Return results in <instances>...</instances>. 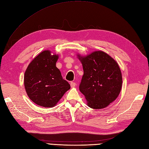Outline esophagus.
<instances>
[{"mask_svg":"<svg viewBox=\"0 0 149 149\" xmlns=\"http://www.w3.org/2000/svg\"><path fill=\"white\" fill-rule=\"evenodd\" d=\"M75 85H76V84L75 83V82H73V81L70 82V86H71V88H74L75 86Z\"/></svg>","mask_w":149,"mask_h":149,"instance_id":"1","label":"esophagus"}]
</instances>
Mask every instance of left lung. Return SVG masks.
<instances>
[{"label":"left lung","mask_w":149,"mask_h":149,"mask_svg":"<svg viewBox=\"0 0 149 149\" xmlns=\"http://www.w3.org/2000/svg\"><path fill=\"white\" fill-rule=\"evenodd\" d=\"M84 74L79 86L87 106L94 109L107 107L118 96L122 75L118 63L102 51H95L85 56L77 54Z\"/></svg>","instance_id":"1"}]
</instances>
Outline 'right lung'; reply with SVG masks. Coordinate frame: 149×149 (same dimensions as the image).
Instances as JSON below:
<instances>
[{
    "instance_id": "right-lung-1",
    "label": "right lung",
    "mask_w": 149,
    "mask_h": 149,
    "mask_svg": "<svg viewBox=\"0 0 149 149\" xmlns=\"http://www.w3.org/2000/svg\"><path fill=\"white\" fill-rule=\"evenodd\" d=\"M58 58V54L44 50L34 58L25 71L24 85L26 93L38 106H55L70 88L56 66Z\"/></svg>"
}]
</instances>
